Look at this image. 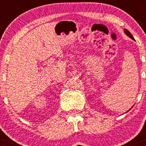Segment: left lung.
Segmentation results:
<instances>
[{
	"mask_svg": "<svg viewBox=\"0 0 146 146\" xmlns=\"http://www.w3.org/2000/svg\"><path fill=\"white\" fill-rule=\"evenodd\" d=\"M124 33H125V34H126V36H127L129 37L130 38H131V39H132V40H135V38H134V37L132 36V35H131V33H130L129 31L128 30L124 29ZM129 110H128V111H129Z\"/></svg>",
	"mask_w": 146,
	"mask_h": 146,
	"instance_id": "left-lung-1",
	"label": "left lung"
}]
</instances>
